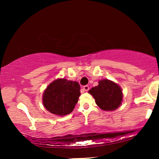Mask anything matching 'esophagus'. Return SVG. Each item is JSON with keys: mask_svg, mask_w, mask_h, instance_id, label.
<instances>
[{"mask_svg": "<svg viewBox=\"0 0 159 159\" xmlns=\"http://www.w3.org/2000/svg\"><path fill=\"white\" fill-rule=\"evenodd\" d=\"M89 89H90V88H89L88 85H84V86H83V90H84V91H88Z\"/></svg>", "mask_w": 159, "mask_h": 159, "instance_id": "obj_1", "label": "esophagus"}]
</instances>
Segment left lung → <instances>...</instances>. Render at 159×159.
I'll return each instance as SVG.
<instances>
[{
	"label": "left lung",
	"mask_w": 159,
	"mask_h": 159,
	"mask_svg": "<svg viewBox=\"0 0 159 159\" xmlns=\"http://www.w3.org/2000/svg\"><path fill=\"white\" fill-rule=\"evenodd\" d=\"M95 98V103L104 111H114L121 105L122 91L118 84L108 80L99 82L98 85L89 90Z\"/></svg>",
	"instance_id": "left-lung-1"
}]
</instances>
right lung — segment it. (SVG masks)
Masks as SVG:
<instances>
[{
	"instance_id": "right-lung-1",
	"label": "right lung",
	"mask_w": 159,
	"mask_h": 159,
	"mask_svg": "<svg viewBox=\"0 0 159 159\" xmlns=\"http://www.w3.org/2000/svg\"><path fill=\"white\" fill-rule=\"evenodd\" d=\"M80 95V86L77 82L58 79L45 89L43 103L52 114L64 116L74 110Z\"/></svg>"
}]
</instances>
